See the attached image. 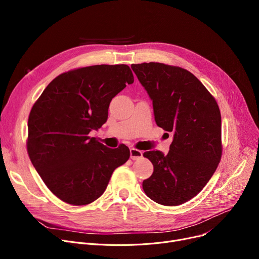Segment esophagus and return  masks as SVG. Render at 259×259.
<instances>
[{
  "label": "esophagus",
  "mask_w": 259,
  "mask_h": 259,
  "mask_svg": "<svg viewBox=\"0 0 259 259\" xmlns=\"http://www.w3.org/2000/svg\"><path fill=\"white\" fill-rule=\"evenodd\" d=\"M130 157L135 160V159H140L143 157V152L141 150H138V149L131 148L130 149Z\"/></svg>",
  "instance_id": "1"
}]
</instances>
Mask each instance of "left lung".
<instances>
[{
  "label": "left lung",
  "mask_w": 259,
  "mask_h": 259,
  "mask_svg": "<svg viewBox=\"0 0 259 259\" xmlns=\"http://www.w3.org/2000/svg\"><path fill=\"white\" fill-rule=\"evenodd\" d=\"M131 68L152 101L156 125L173 133L167 155L158 150L144 153L154 170L143 189L160 205H182L201 191L221 161L219 105L200 80L181 67L151 62Z\"/></svg>",
  "instance_id": "obj_1"
}]
</instances>
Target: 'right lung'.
Here are the masks:
<instances>
[{"label":"right lung","mask_w":259,"mask_h":259,"mask_svg":"<svg viewBox=\"0 0 259 259\" xmlns=\"http://www.w3.org/2000/svg\"><path fill=\"white\" fill-rule=\"evenodd\" d=\"M134 81L127 65H95L54 78L33 105L27 150L50 191L84 206L98 199L113 171L128 160L129 148H108L90 138L108 118L111 100Z\"/></svg>","instance_id":"obj_1"}]
</instances>
